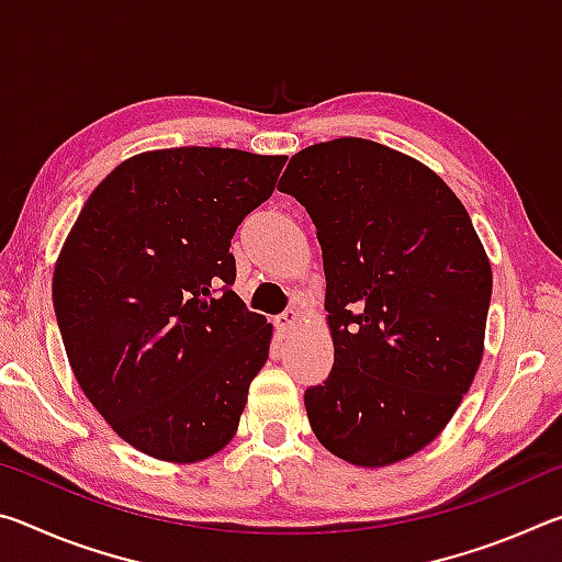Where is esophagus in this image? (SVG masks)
I'll use <instances>...</instances> for the list:
<instances>
[{
  "instance_id": "34e87169",
  "label": "esophagus",
  "mask_w": 562,
  "mask_h": 562,
  "mask_svg": "<svg viewBox=\"0 0 562 562\" xmlns=\"http://www.w3.org/2000/svg\"><path fill=\"white\" fill-rule=\"evenodd\" d=\"M294 325H297V312H294V310L282 312V315L274 319V327H278V335L280 337H290Z\"/></svg>"
}]
</instances>
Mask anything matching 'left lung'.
<instances>
[{
  "mask_svg": "<svg viewBox=\"0 0 562 562\" xmlns=\"http://www.w3.org/2000/svg\"><path fill=\"white\" fill-rule=\"evenodd\" d=\"M317 227L335 367L304 392L319 443L382 469L439 436L483 357L493 274L453 190L416 158L335 138L278 186Z\"/></svg>",
  "mask_w": 562,
  "mask_h": 562,
  "instance_id": "obj_1",
  "label": "left lung"
}]
</instances>
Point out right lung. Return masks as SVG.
<instances>
[{"mask_svg": "<svg viewBox=\"0 0 562 562\" xmlns=\"http://www.w3.org/2000/svg\"><path fill=\"white\" fill-rule=\"evenodd\" d=\"M288 156L160 148L123 160L83 203L52 297L81 392L133 449L211 459L240 424L272 325L231 290V240Z\"/></svg>", "mask_w": 562, "mask_h": 562, "instance_id": "1", "label": "right lung"}]
</instances>
